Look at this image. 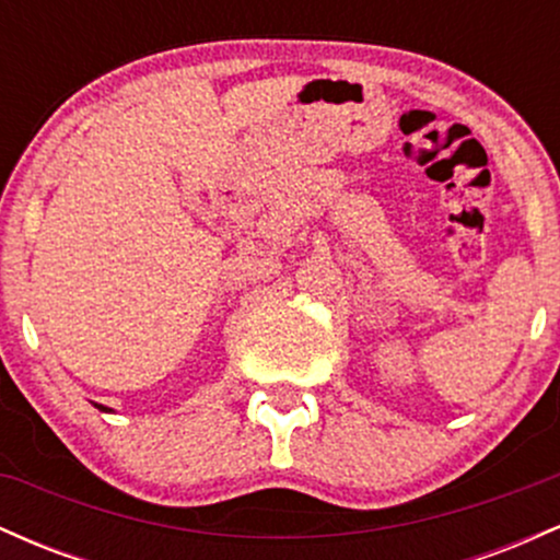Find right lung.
Instances as JSON below:
<instances>
[{
    "label": "right lung",
    "mask_w": 560,
    "mask_h": 560,
    "mask_svg": "<svg viewBox=\"0 0 560 560\" xmlns=\"http://www.w3.org/2000/svg\"><path fill=\"white\" fill-rule=\"evenodd\" d=\"M96 408H102V405H96ZM102 410H105V408H102Z\"/></svg>",
    "instance_id": "obj_1"
}]
</instances>
